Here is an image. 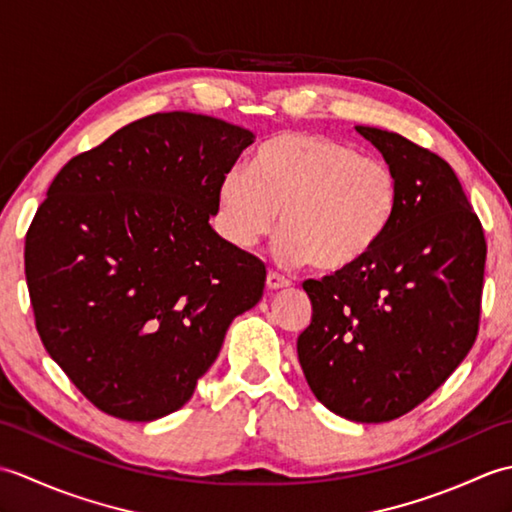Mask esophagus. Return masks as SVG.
<instances>
[{
	"mask_svg": "<svg viewBox=\"0 0 512 512\" xmlns=\"http://www.w3.org/2000/svg\"><path fill=\"white\" fill-rule=\"evenodd\" d=\"M266 286H268V290L288 288V286H290V279H286L284 275L275 273V270H268V275H266Z\"/></svg>",
	"mask_w": 512,
	"mask_h": 512,
	"instance_id": "34e87169",
	"label": "esophagus"
}]
</instances>
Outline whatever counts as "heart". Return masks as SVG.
<instances>
[{
  "instance_id": "b5f03b06",
  "label": "heart",
  "mask_w": 512,
  "mask_h": 512,
  "mask_svg": "<svg viewBox=\"0 0 512 512\" xmlns=\"http://www.w3.org/2000/svg\"><path fill=\"white\" fill-rule=\"evenodd\" d=\"M228 242L255 246L273 231L284 264L323 273L352 268L394 222L398 178L387 162L310 132H281L257 151L253 169H228L217 189Z\"/></svg>"
}]
</instances>
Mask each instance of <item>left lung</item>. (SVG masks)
Here are the masks:
<instances>
[{
    "mask_svg": "<svg viewBox=\"0 0 512 512\" xmlns=\"http://www.w3.org/2000/svg\"><path fill=\"white\" fill-rule=\"evenodd\" d=\"M398 178V209L363 262L303 281L312 321L297 354L312 394L354 422H389L427 400L480 330L486 239L449 162L358 125Z\"/></svg>",
    "mask_w": 512,
    "mask_h": 512,
    "instance_id": "1",
    "label": "left lung"
}]
</instances>
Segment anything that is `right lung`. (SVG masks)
<instances>
[{"label": "right lung", "instance_id": "obj_1", "mask_svg": "<svg viewBox=\"0 0 512 512\" xmlns=\"http://www.w3.org/2000/svg\"><path fill=\"white\" fill-rule=\"evenodd\" d=\"M255 136L167 112L118 129L52 180L26 233L46 352L94 407L149 422L178 411L266 266L217 235V189Z\"/></svg>", "mask_w": 512, "mask_h": 512}]
</instances>
